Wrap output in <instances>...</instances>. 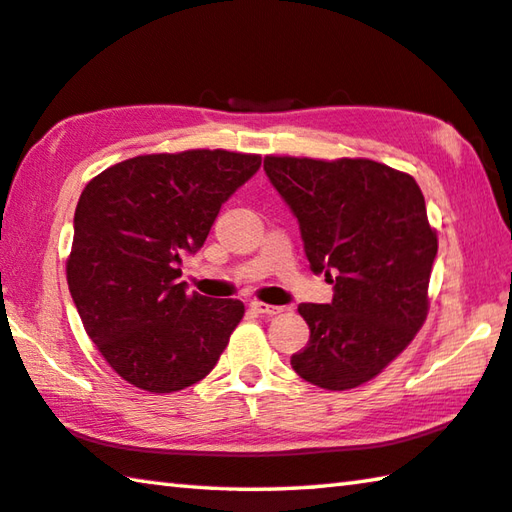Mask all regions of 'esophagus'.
Segmentation results:
<instances>
[{
	"label": "esophagus",
	"instance_id": "esophagus-1",
	"mask_svg": "<svg viewBox=\"0 0 512 512\" xmlns=\"http://www.w3.org/2000/svg\"><path fill=\"white\" fill-rule=\"evenodd\" d=\"M250 309L255 311V314H262V316H277L282 314V307H275V305H266V302H250Z\"/></svg>",
	"mask_w": 512,
	"mask_h": 512
}]
</instances>
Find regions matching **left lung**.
<instances>
[{
    "label": "left lung",
    "instance_id": "obj_1",
    "mask_svg": "<svg viewBox=\"0 0 512 512\" xmlns=\"http://www.w3.org/2000/svg\"><path fill=\"white\" fill-rule=\"evenodd\" d=\"M264 171L300 223L314 273L334 284L329 305L302 302L309 341L291 366L309 384L348 391L377 377L429 311L438 237L409 173L363 158L266 155Z\"/></svg>",
    "mask_w": 512,
    "mask_h": 512
}]
</instances>
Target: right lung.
Masks as SVG:
<instances>
[{
    "mask_svg": "<svg viewBox=\"0 0 512 512\" xmlns=\"http://www.w3.org/2000/svg\"><path fill=\"white\" fill-rule=\"evenodd\" d=\"M262 158L223 149L137 155L85 185L67 259L69 293L110 368L149 393L216 366L244 302L187 293L183 255L201 250L221 205Z\"/></svg>",
    "mask_w": 512,
    "mask_h": 512,
    "instance_id": "obj_1",
    "label": "right lung"
}]
</instances>
